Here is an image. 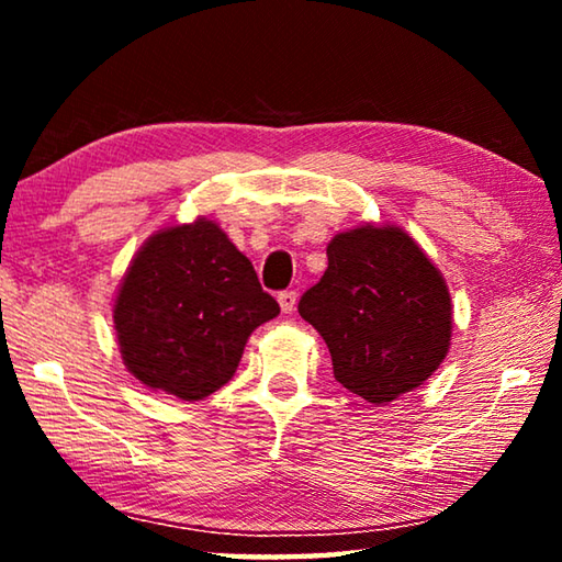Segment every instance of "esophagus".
Wrapping results in <instances>:
<instances>
[{"mask_svg":"<svg viewBox=\"0 0 562 562\" xmlns=\"http://www.w3.org/2000/svg\"><path fill=\"white\" fill-rule=\"evenodd\" d=\"M278 302H280V307H282L284 315H290V312L294 310V304H297V292L284 290V292L278 294Z\"/></svg>","mask_w":562,"mask_h":562,"instance_id":"34e87169","label":"esophagus"}]
</instances>
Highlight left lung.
Wrapping results in <instances>:
<instances>
[{
    "mask_svg": "<svg viewBox=\"0 0 562 562\" xmlns=\"http://www.w3.org/2000/svg\"><path fill=\"white\" fill-rule=\"evenodd\" d=\"M327 260L297 310L327 341L337 382L372 404L422 386L451 345V294L441 272L394 225L335 235Z\"/></svg>",
    "mask_w": 562,
    "mask_h": 562,
    "instance_id": "1",
    "label": "left lung"
}]
</instances>
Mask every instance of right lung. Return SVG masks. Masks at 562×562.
<instances>
[{
    "mask_svg": "<svg viewBox=\"0 0 562 562\" xmlns=\"http://www.w3.org/2000/svg\"><path fill=\"white\" fill-rule=\"evenodd\" d=\"M278 315L252 262L198 217L140 247L113 304V327L138 382L198 402L231 382L247 337Z\"/></svg>",
    "mask_w": 562,
    "mask_h": 562,
    "instance_id": "obj_1",
    "label": "right lung"
}]
</instances>
